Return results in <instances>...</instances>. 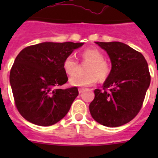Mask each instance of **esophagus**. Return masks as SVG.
<instances>
[{
    "instance_id": "obj_1",
    "label": "esophagus",
    "mask_w": 158,
    "mask_h": 158,
    "mask_svg": "<svg viewBox=\"0 0 158 158\" xmlns=\"http://www.w3.org/2000/svg\"><path fill=\"white\" fill-rule=\"evenodd\" d=\"M83 91H84V89H81V88H80V89H78V92H79V93H83Z\"/></svg>"
}]
</instances>
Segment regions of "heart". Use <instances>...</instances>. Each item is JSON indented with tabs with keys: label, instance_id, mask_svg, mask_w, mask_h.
Returning <instances> with one entry per match:
<instances>
[{
	"label": "heart",
	"instance_id": "1",
	"mask_svg": "<svg viewBox=\"0 0 158 158\" xmlns=\"http://www.w3.org/2000/svg\"><path fill=\"white\" fill-rule=\"evenodd\" d=\"M83 62H89L85 75L76 74L69 78V84L73 86L87 87L93 85L97 81L106 80L111 73V65L104 59V54L98 49L88 48L80 54ZM78 61L72 54L68 55L63 62V69L68 75L74 74L78 68Z\"/></svg>",
	"mask_w": 158,
	"mask_h": 158
}]
</instances>
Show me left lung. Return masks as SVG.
<instances>
[{"label":"left lung","instance_id":"8db88e82","mask_svg":"<svg viewBox=\"0 0 158 158\" xmlns=\"http://www.w3.org/2000/svg\"><path fill=\"white\" fill-rule=\"evenodd\" d=\"M108 54L110 75L103 89L94 90L89 111L95 120L108 127H116L132 120L140 111L150 73L146 60L139 51L119 42H96Z\"/></svg>","mask_w":158,"mask_h":158}]
</instances>
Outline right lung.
I'll return each mask as SVG.
<instances>
[{"mask_svg":"<svg viewBox=\"0 0 158 158\" xmlns=\"http://www.w3.org/2000/svg\"><path fill=\"white\" fill-rule=\"evenodd\" d=\"M83 43H42L23 49L10 71L15 105L29 122L47 127L66 115L78 96L77 87L62 89L68 81L63 62Z\"/></svg>","mask_w":158,"mask_h":158,"instance_id":"1","label":"right lung"}]
</instances>
